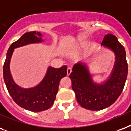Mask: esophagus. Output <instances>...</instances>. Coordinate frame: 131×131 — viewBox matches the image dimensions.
<instances>
[{"mask_svg": "<svg viewBox=\"0 0 131 131\" xmlns=\"http://www.w3.org/2000/svg\"><path fill=\"white\" fill-rule=\"evenodd\" d=\"M71 72H72V69L70 68H68V69H67V74L69 76V75L70 74Z\"/></svg>", "mask_w": 131, "mask_h": 131, "instance_id": "esophagus-1", "label": "esophagus"}]
</instances>
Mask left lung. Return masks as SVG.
<instances>
[{"label":"left lung","instance_id":"left-lung-1","mask_svg":"<svg viewBox=\"0 0 131 131\" xmlns=\"http://www.w3.org/2000/svg\"><path fill=\"white\" fill-rule=\"evenodd\" d=\"M101 45L113 50L116 55L113 72L106 83L103 85L93 83L88 70L81 63L75 65L70 74L78 103L83 108L92 111L107 108L116 101L123 90L128 74L125 49L116 36L106 35Z\"/></svg>","mask_w":131,"mask_h":131}]
</instances>
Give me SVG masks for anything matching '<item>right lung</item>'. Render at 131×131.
<instances>
[{
    "label": "right lung",
    "mask_w": 131,
    "mask_h": 131,
    "mask_svg": "<svg viewBox=\"0 0 131 131\" xmlns=\"http://www.w3.org/2000/svg\"><path fill=\"white\" fill-rule=\"evenodd\" d=\"M41 35V33L36 31L23 34L20 39L10 46L3 65L4 81L12 99L20 107L34 112L45 111L53 105L58 92L59 82L63 77L67 75L66 66L59 68L49 67L45 78L35 88L23 89L14 82L9 70L10 60L14 48L28 43L40 42Z\"/></svg>",
    "instance_id": "1"
}]
</instances>
